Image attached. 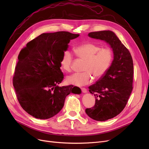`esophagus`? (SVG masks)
I'll list each match as a JSON object with an SVG mask.
<instances>
[{"label": "esophagus", "instance_id": "1", "mask_svg": "<svg viewBox=\"0 0 149 149\" xmlns=\"http://www.w3.org/2000/svg\"><path fill=\"white\" fill-rule=\"evenodd\" d=\"M81 91H82V92H83V93H86L87 92V89H86V88H81Z\"/></svg>", "mask_w": 149, "mask_h": 149}]
</instances>
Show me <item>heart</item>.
Here are the masks:
<instances>
[{
    "instance_id": "obj_1",
    "label": "heart",
    "mask_w": 149,
    "mask_h": 149,
    "mask_svg": "<svg viewBox=\"0 0 149 149\" xmlns=\"http://www.w3.org/2000/svg\"><path fill=\"white\" fill-rule=\"evenodd\" d=\"M78 57L85 61L83 72L74 73L66 77L68 84L82 86L89 84L94 77L95 79L102 78L110 68L113 58L111 48H103L93 43H86L77 46L75 49ZM73 54L69 49L63 53L60 66L66 72L71 70Z\"/></svg>"
}]
</instances>
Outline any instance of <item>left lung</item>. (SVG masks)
<instances>
[{"label": "left lung", "instance_id": "left-lung-1", "mask_svg": "<svg viewBox=\"0 0 149 149\" xmlns=\"http://www.w3.org/2000/svg\"><path fill=\"white\" fill-rule=\"evenodd\" d=\"M88 36L104 40L113 52V60L107 72L89 87L95 103L85 110L90 118L104 121L118 115L126 107L133 89L134 64L129 51L112 31L91 32Z\"/></svg>", "mask_w": 149, "mask_h": 149}]
</instances>
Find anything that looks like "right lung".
I'll use <instances>...</instances> for the list:
<instances>
[{
	"label": "right lung",
	"mask_w": 149,
	"mask_h": 149,
	"mask_svg": "<svg viewBox=\"0 0 149 149\" xmlns=\"http://www.w3.org/2000/svg\"><path fill=\"white\" fill-rule=\"evenodd\" d=\"M79 34L68 31L43 33L20 52L13 83L21 107L38 119L57 114L70 93H80L72 85L59 87L64 75L60 69L63 53Z\"/></svg>",
	"instance_id": "add662e5"
}]
</instances>
